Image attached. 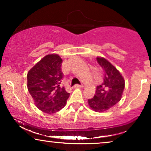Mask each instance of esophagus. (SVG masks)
I'll return each mask as SVG.
<instances>
[{"label":"esophagus","mask_w":151,"mask_h":151,"mask_svg":"<svg viewBox=\"0 0 151 151\" xmlns=\"http://www.w3.org/2000/svg\"><path fill=\"white\" fill-rule=\"evenodd\" d=\"M82 86V85H79V84H75V85L74 86V88H81Z\"/></svg>","instance_id":"obj_1"}]
</instances>
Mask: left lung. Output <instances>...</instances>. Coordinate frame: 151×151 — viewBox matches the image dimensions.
<instances>
[{
	"label": "left lung",
	"instance_id": "left-lung-1",
	"mask_svg": "<svg viewBox=\"0 0 151 151\" xmlns=\"http://www.w3.org/2000/svg\"><path fill=\"white\" fill-rule=\"evenodd\" d=\"M96 60L103 69L104 81L96 86L94 96L88 99V103L93 111L103 112L120 101L125 81L119 70L108 60L103 58H96Z\"/></svg>",
	"mask_w": 151,
	"mask_h": 151
}]
</instances>
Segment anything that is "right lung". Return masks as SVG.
I'll list each match as a JSON object with an SVG mask.
<instances>
[{"label": "right lung", "instance_id": "right-lung-1", "mask_svg": "<svg viewBox=\"0 0 151 151\" xmlns=\"http://www.w3.org/2000/svg\"><path fill=\"white\" fill-rule=\"evenodd\" d=\"M62 60L56 54L47 55L27 72V89L40 110L54 114L66 105L70 93L60 86Z\"/></svg>", "mask_w": 151, "mask_h": 151}]
</instances>
